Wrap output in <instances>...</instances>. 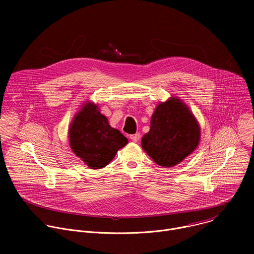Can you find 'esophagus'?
<instances>
[{
  "label": "esophagus",
  "instance_id": "1",
  "mask_svg": "<svg viewBox=\"0 0 254 254\" xmlns=\"http://www.w3.org/2000/svg\"><path fill=\"white\" fill-rule=\"evenodd\" d=\"M139 137H140V134H139L138 132H136V133H134V134H131V135L129 136V138H130L132 141H134V142L138 141Z\"/></svg>",
  "mask_w": 254,
  "mask_h": 254
}]
</instances>
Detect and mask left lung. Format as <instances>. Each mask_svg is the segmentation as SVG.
<instances>
[{
    "label": "left lung",
    "instance_id": "left-lung-1",
    "mask_svg": "<svg viewBox=\"0 0 254 254\" xmlns=\"http://www.w3.org/2000/svg\"><path fill=\"white\" fill-rule=\"evenodd\" d=\"M199 141L200 127L195 117L182 100L172 97L156 107L141 147L156 164L171 168L192 154Z\"/></svg>",
    "mask_w": 254,
    "mask_h": 254
}]
</instances>
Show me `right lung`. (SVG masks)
<instances>
[{"instance_id":"add662e5","label":"right lung","mask_w":254,"mask_h":254,"mask_svg":"<svg viewBox=\"0 0 254 254\" xmlns=\"http://www.w3.org/2000/svg\"><path fill=\"white\" fill-rule=\"evenodd\" d=\"M127 143V138L110 126L92 102L81 107L69 127L70 148L90 169H101L110 164Z\"/></svg>"}]
</instances>
